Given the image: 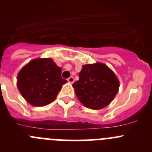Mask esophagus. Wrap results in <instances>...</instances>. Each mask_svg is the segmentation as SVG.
Wrapping results in <instances>:
<instances>
[{
	"label": "esophagus",
	"instance_id": "obj_1",
	"mask_svg": "<svg viewBox=\"0 0 152 152\" xmlns=\"http://www.w3.org/2000/svg\"><path fill=\"white\" fill-rule=\"evenodd\" d=\"M67 81H68V83H73V82H74V78L73 77V76H70V77H69L67 79Z\"/></svg>",
	"mask_w": 152,
	"mask_h": 152
}]
</instances>
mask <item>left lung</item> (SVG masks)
Returning a JSON list of instances; mask_svg holds the SVG:
<instances>
[{"label":"left lung","mask_w":152,"mask_h":152,"mask_svg":"<svg viewBox=\"0 0 152 152\" xmlns=\"http://www.w3.org/2000/svg\"><path fill=\"white\" fill-rule=\"evenodd\" d=\"M79 79L73 84L79 101L91 110L108 106L119 88V81L113 71L103 63L83 65Z\"/></svg>","instance_id":"left-lung-1"}]
</instances>
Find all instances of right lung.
<instances>
[{
	"mask_svg": "<svg viewBox=\"0 0 152 152\" xmlns=\"http://www.w3.org/2000/svg\"><path fill=\"white\" fill-rule=\"evenodd\" d=\"M61 68L51 58H37L25 65L17 76V86L30 104L43 106L55 100L62 86Z\"/></svg>",
	"mask_w": 152,
	"mask_h": 152,
	"instance_id": "add662e5",
	"label": "right lung"
}]
</instances>
